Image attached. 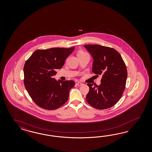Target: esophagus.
Listing matches in <instances>:
<instances>
[{
  "instance_id": "34e87169",
  "label": "esophagus",
  "mask_w": 152,
  "mask_h": 152,
  "mask_svg": "<svg viewBox=\"0 0 152 152\" xmlns=\"http://www.w3.org/2000/svg\"><path fill=\"white\" fill-rule=\"evenodd\" d=\"M76 85H77V86H81L82 85H83V83H80V82H78V83H76Z\"/></svg>"
}]
</instances>
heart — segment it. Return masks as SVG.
Wrapping results in <instances>:
<instances>
[{"instance_id": "1", "label": "heart", "mask_w": 152, "mask_h": 152, "mask_svg": "<svg viewBox=\"0 0 152 152\" xmlns=\"http://www.w3.org/2000/svg\"><path fill=\"white\" fill-rule=\"evenodd\" d=\"M83 54H88V53L85 52H83V51H80V52H78L77 55H83Z\"/></svg>"}]
</instances>
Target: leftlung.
Returning <instances> with one entry per match:
<instances>
[{"mask_svg":"<svg viewBox=\"0 0 152 152\" xmlns=\"http://www.w3.org/2000/svg\"><path fill=\"white\" fill-rule=\"evenodd\" d=\"M93 58L92 71L102 75L100 85L88 83L90 90L86 101L92 107L105 109L114 106L124 91L127 69L119 53L115 49L98 45H84Z\"/></svg>","mask_w":152,"mask_h":152,"instance_id":"obj_1","label":"left lung"}]
</instances>
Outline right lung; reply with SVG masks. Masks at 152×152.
<instances>
[{"mask_svg": "<svg viewBox=\"0 0 152 152\" xmlns=\"http://www.w3.org/2000/svg\"><path fill=\"white\" fill-rule=\"evenodd\" d=\"M69 48H51L37 50L26 62L24 83L29 96L37 105L46 110H55L68 100L72 80L57 81L56 69H61L67 57L74 51Z\"/></svg>", "mask_w": 152, "mask_h": 152, "instance_id": "right-lung-1", "label": "right lung"}]
</instances>
